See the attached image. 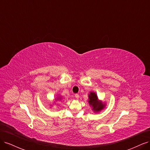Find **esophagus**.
<instances>
[{
	"instance_id": "1",
	"label": "esophagus",
	"mask_w": 150,
	"mask_h": 150,
	"mask_svg": "<svg viewBox=\"0 0 150 150\" xmlns=\"http://www.w3.org/2000/svg\"><path fill=\"white\" fill-rule=\"evenodd\" d=\"M79 97V94H75V98H76V99H78Z\"/></svg>"
}]
</instances>
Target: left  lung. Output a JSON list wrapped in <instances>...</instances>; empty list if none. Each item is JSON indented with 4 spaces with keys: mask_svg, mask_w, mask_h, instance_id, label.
Returning a JSON list of instances; mask_svg holds the SVG:
<instances>
[{
    "mask_svg": "<svg viewBox=\"0 0 150 150\" xmlns=\"http://www.w3.org/2000/svg\"><path fill=\"white\" fill-rule=\"evenodd\" d=\"M88 103L91 106H92L94 112H99L105 107L106 104L98 99L97 94L94 92H90L88 95Z\"/></svg>",
    "mask_w": 150,
    "mask_h": 150,
    "instance_id": "left-lung-1",
    "label": "left lung"
}]
</instances>
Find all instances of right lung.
Listing matches in <instances>:
<instances>
[{"label":"right lung","instance_id":"1","mask_svg":"<svg viewBox=\"0 0 150 150\" xmlns=\"http://www.w3.org/2000/svg\"><path fill=\"white\" fill-rule=\"evenodd\" d=\"M61 97H58V98H57L56 100H61Z\"/></svg>","mask_w":150,"mask_h":150}]
</instances>
